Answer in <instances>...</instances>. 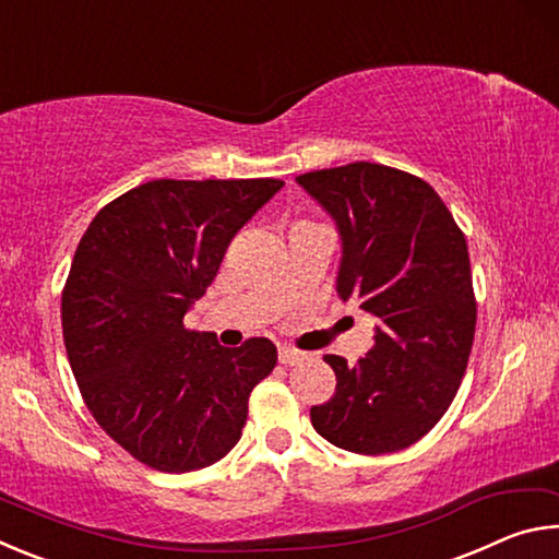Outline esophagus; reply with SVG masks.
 Returning a JSON list of instances; mask_svg holds the SVG:
<instances>
[{
  "mask_svg": "<svg viewBox=\"0 0 559 559\" xmlns=\"http://www.w3.org/2000/svg\"><path fill=\"white\" fill-rule=\"evenodd\" d=\"M306 357H308V353H302V349H296V347H281L278 349V362L286 365V367L300 365Z\"/></svg>",
  "mask_w": 559,
  "mask_h": 559,
  "instance_id": "1",
  "label": "esophagus"
}]
</instances>
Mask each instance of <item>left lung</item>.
Returning <instances> with one entry per match:
<instances>
[{
  "label": "left lung",
  "instance_id": "left-lung-1",
  "mask_svg": "<svg viewBox=\"0 0 559 559\" xmlns=\"http://www.w3.org/2000/svg\"><path fill=\"white\" fill-rule=\"evenodd\" d=\"M296 182L337 224V296L377 318L357 365L323 357L337 384L310 421L337 449L402 451L437 427L466 372L476 335L466 236L433 187L402 169L349 163Z\"/></svg>",
  "mask_w": 559,
  "mask_h": 559
}]
</instances>
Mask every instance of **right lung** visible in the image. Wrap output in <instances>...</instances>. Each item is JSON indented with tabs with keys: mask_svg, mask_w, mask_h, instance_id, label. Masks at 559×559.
Instances as JSON below:
<instances>
[{
	"mask_svg": "<svg viewBox=\"0 0 559 559\" xmlns=\"http://www.w3.org/2000/svg\"><path fill=\"white\" fill-rule=\"evenodd\" d=\"M281 179H153L103 206L81 236L61 296L69 362L83 402L132 459L165 473L224 459L276 345L222 347L185 328L236 231Z\"/></svg>",
	"mask_w": 559,
	"mask_h": 559,
	"instance_id": "add662e5",
	"label": "right lung"
}]
</instances>
